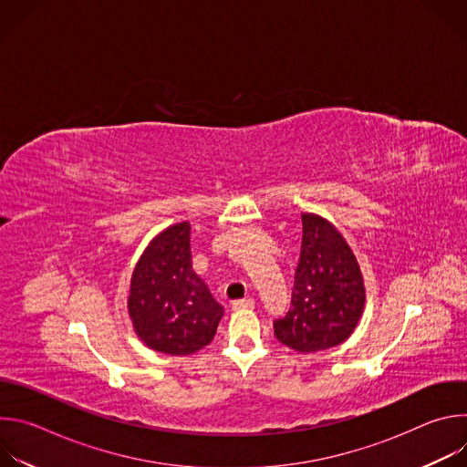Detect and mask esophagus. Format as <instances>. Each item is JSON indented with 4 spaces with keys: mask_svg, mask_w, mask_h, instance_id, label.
<instances>
[{
    "mask_svg": "<svg viewBox=\"0 0 467 467\" xmlns=\"http://www.w3.org/2000/svg\"><path fill=\"white\" fill-rule=\"evenodd\" d=\"M242 308H254V299L253 297H244L233 303V310H242Z\"/></svg>",
    "mask_w": 467,
    "mask_h": 467,
    "instance_id": "esophagus-1",
    "label": "esophagus"
}]
</instances>
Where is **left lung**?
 <instances>
[{"label": "left lung", "mask_w": 467, "mask_h": 467, "mask_svg": "<svg viewBox=\"0 0 467 467\" xmlns=\"http://www.w3.org/2000/svg\"><path fill=\"white\" fill-rule=\"evenodd\" d=\"M364 301L360 268L344 236L323 218L303 214L290 308L274 321L277 340L299 353L340 346L355 330Z\"/></svg>", "instance_id": "left-lung-1"}]
</instances>
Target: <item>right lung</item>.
Returning <instances> with one entry per match:
<instances>
[{"mask_svg": "<svg viewBox=\"0 0 467 467\" xmlns=\"http://www.w3.org/2000/svg\"><path fill=\"white\" fill-rule=\"evenodd\" d=\"M129 314L137 335L155 351L190 355L209 346L223 308L190 264V225L161 233L130 279Z\"/></svg>", "mask_w": 467, "mask_h": 467, "instance_id": "1", "label": "right lung"}]
</instances>
